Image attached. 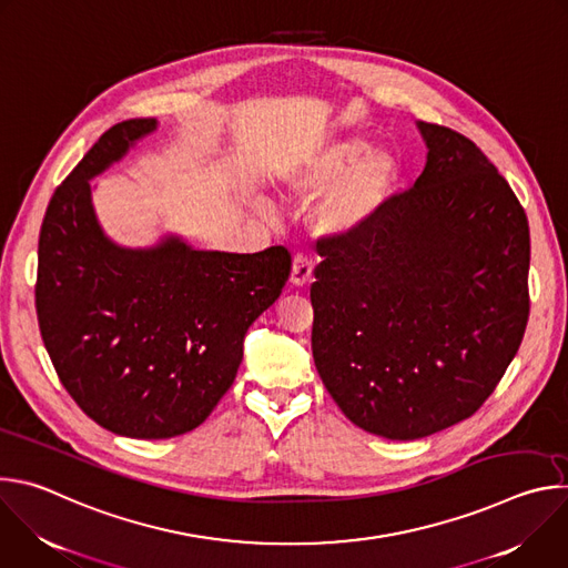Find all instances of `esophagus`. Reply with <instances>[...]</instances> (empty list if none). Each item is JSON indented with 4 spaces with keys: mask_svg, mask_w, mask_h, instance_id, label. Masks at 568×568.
Returning a JSON list of instances; mask_svg holds the SVG:
<instances>
[{
    "mask_svg": "<svg viewBox=\"0 0 568 568\" xmlns=\"http://www.w3.org/2000/svg\"><path fill=\"white\" fill-rule=\"evenodd\" d=\"M312 258L307 256V254H296L294 256V263H292V276H290V281H292V285H296V287H303V285H307L310 283V278H312Z\"/></svg>",
    "mask_w": 568,
    "mask_h": 568,
    "instance_id": "34e87169",
    "label": "esophagus"
}]
</instances>
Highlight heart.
<instances>
[{
    "label": "heart",
    "instance_id": "heart-1",
    "mask_svg": "<svg viewBox=\"0 0 568 568\" xmlns=\"http://www.w3.org/2000/svg\"><path fill=\"white\" fill-rule=\"evenodd\" d=\"M395 182L393 156L373 154V148L362 139H346L305 156L285 178L296 195H314L335 184L314 211L318 229L331 233H348L373 220Z\"/></svg>",
    "mask_w": 568,
    "mask_h": 568
}]
</instances>
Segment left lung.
<instances>
[{
    "label": "left lung",
    "instance_id": "left-lung-1",
    "mask_svg": "<svg viewBox=\"0 0 568 568\" xmlns=\"http://www.w3.org/2000/svg\"><path fill=\"white\" fill-rule=\"evenodd\" d=\"M427 164L364 226L316 242L312 357L344 416L416 440L493 395L526 333L524 206L465 134L418 123Z\"/></svg>",
    "mask_w": 568,
    "mask_h": 568
}]
</instances>
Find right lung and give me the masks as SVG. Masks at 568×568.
Returning <instances> with one entry per match:
<instances>
[{"instance_id": "obj_1", "label": "right lung", "mask_w": 568, "mask_h": 568, "mask_svg": "<svg viewBox=\"0 0 568 568\" xmlns=\"http://www.w3.org/2000/svg\"><path fill=\"white\" fill-rule=\"evenodd\" d=\"M156 128L112 125L55 189L40 229L36 310L44 348L103 429L141 440L200 427L229 390L242 339L281 296L292 256L197 252L180 237L121 250L94 215L90 180Z\"/></svg>"}]
</instances>
